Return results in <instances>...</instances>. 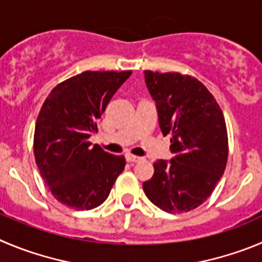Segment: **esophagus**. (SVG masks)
Here are the masks:
<instances>
[{
  "instance_id": "34e87169",
  "label": "esophagus",
  "mask_w": 262,
  "mask_h": 262,
  "mask_svg": "<svg viewBox=\"0 0 262 262\" xmlns=\"http://www.w3.org/2000/svg\"><path fill=\"white\" fill-rule=\"evenodd\" d=\"M125 158H126V161H129V163H139V161L142 160V158H139V156H136V155H130V154H128Z\"/></svg>"
}]
</instances>
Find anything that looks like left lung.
<instances>
[{
    "label": "left lung",
    "mask_w": 262,
    "mask_h": 262,
    "mask_svg": "<svg viewBox=\"0 0 262 262\" xmlns=\"http://www.w3.org/2000/svg\"><path fill=\"white\" fill-rule=\"evenodd\" d=\"M159 126L170 134V160H156L143 182L151 203L169 213L189 212L211 196L227 163L224 114L200 81L181 73L145 71Z\"/></svg>",
    "instance_id": "obj_1"
}]
</instances>
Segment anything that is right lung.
<instances>
[{
  "label": "right lung",
  "mask_w": 262,
  "mask_h": 262,
  "mask_svg": "<svg viewBox=\"0 0 262 262\" xmlns=\"http://www.w3.org/2000/svg\"><path fill=\"white\" fill-rule=\"evenodd\" d=\"M130 71H86L54 88L38 114L35 128L36 164L51 194L77 211L101 205L125 167L89 138L98 132L110 99Z\"/></svg>",
  "instance_id": "obj_1"
}]
</instances>
